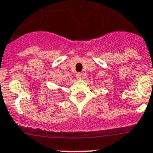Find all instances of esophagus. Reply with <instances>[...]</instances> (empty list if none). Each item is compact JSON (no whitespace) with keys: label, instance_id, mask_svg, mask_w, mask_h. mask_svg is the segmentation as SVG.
Listing matches in <instances>:
<instances>
[{"label":"esophagus","instance_id":"esophagus-1","mask_svg":"<svg viewBox=\"0 0 153 153\" xmlns=\"http://www.w3.org/2000/svg\"><path fill=\"white\" fill-rule=\"evenodd\" d=\"M82 75H83L82 73H77V74H76V78L78 79H82Z\"/></svg>","mask_w":153,"mask_h":153}]
</instances>
